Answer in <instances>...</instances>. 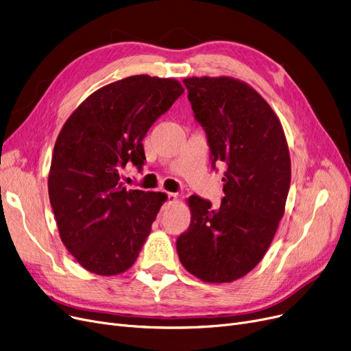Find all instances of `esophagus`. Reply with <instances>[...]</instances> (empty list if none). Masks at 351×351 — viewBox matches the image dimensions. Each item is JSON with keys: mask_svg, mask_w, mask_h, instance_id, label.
<instances>
[{"mask_svg": "<svg viewBox=\"0 0 351 351\" xmlns=\"http://www.w3.org/2000/svg\"><path fill=\"white\" fill-rule=\"evenodd\" d=\"M167 198H169V203H176L178 199V194L176 193H167Z\"/></svg>", "mask_w": 351, "mask_h": 351, "instance_id": "1", "label": "esophagus"}]
</instances>
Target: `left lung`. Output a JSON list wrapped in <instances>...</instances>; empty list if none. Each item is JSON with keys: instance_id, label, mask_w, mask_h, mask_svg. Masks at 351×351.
Returning <instances> with one entry per match:
<instances>
[{"instance_id": "left-lung-1", "label": "left lung", "mask_w": 351, "mask_h": 351, "mask_svg": "<svg viewBox=\"0 0 351 351\" xmlns=\"http://www.w3.org/2000/svg\"><path fill=\"white\" fill-rule=\"evenodd\" d=\"M213 165L226 162L219 208L187 198L191 221L177 240L184 269L213 285L244 277L263 260L285 215L291 160L277 114L247 82L227 75L184 78Z\"/></svg>"}]
</instances>
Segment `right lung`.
<instances>
[{
  "mask_svg": "<svg viewBox=\"0 0 351 351\" xmlns=\"http://www.w3.org/2000/svg\"><path fill=\"white\" fill-rule=\"evenodd\" d=\"M182 93L176 78L131 75L90 94L64 123L48 195L61 241L90 273L127 271L152 232L167 194L127 190L120 171L130 161L141 169L147 131Z\"/></svg>",
  "mask_w": 351,
  "mask_h": 351,
  "instance_id": "1",
  "label": "right lung"
}]
</instances>
